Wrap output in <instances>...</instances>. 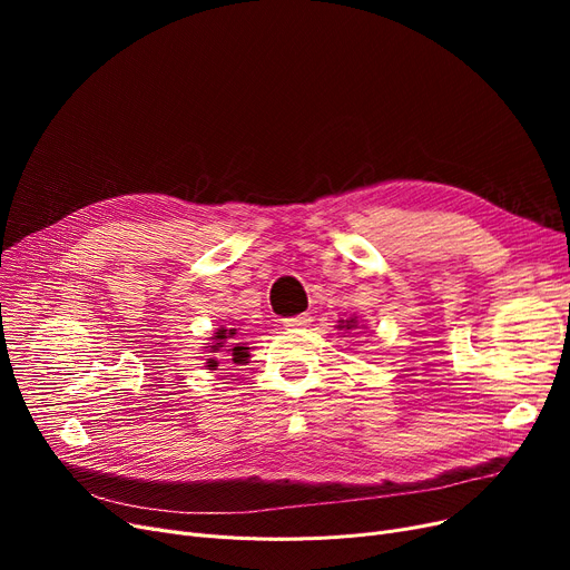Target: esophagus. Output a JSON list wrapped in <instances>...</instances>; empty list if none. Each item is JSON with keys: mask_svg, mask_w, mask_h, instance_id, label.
Returning a JSON list of instances; mask_svg holds the SVG:
<instances>
[{"mask_svg": "<svg viewBox=\"0 0 570 570\" xmlns=\"http://www.w3.org/2000/svg\"><path fill=\"white\" fill-rule=\"evenodd\" d=\"M284 327H288V331H297V327H307L312 323V316L309 314H297V316H288L282 321Z\"/></svg>", "mask_w": 570, "mask_h": 570, "instance_id": "esophagus-1", "label": "esophagus"}]
</instances>
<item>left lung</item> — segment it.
<instances>
[{
  "mask_svg": "<svg viewBox=\"0 0 570 570\" xmlns=\"http://www.w3.org/2000/svg\"><path fill=\"white\" fill-rule=\"evenodd\" d=\"M342 323H344V321H342ZM340 327H346V331H351V327H355V318L346 321V325H340Z\"/></svg>",
  "mask_w": 570,
  "mask_h": 570,
  "instance_id": "obj_1",
  "label": "left lung"
}]
</instances>
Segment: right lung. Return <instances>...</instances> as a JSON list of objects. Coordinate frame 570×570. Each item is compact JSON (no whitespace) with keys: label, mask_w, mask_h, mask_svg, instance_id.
<instances>
[{"label":"right lung","mask_w":570,"mask_h":570,"mask_svg":"<svg viewBox=\"0 0 570 570\" xmlns=\"http://www.w3.org/2000/svg\"><path fill=\"white\" fill-rule=\"evenodd\" d=\"M215 344L209 346V353H219V351H228L230 353V357H233V363H243L245 357H247V346H232L230 350H224V345H230L228 340H235V327L233 331H226V327H222V331H217L215 333ZM207 367H217V361H209V365Z\"/></svg>","instance_id":"add662e5"}]
</instances>
